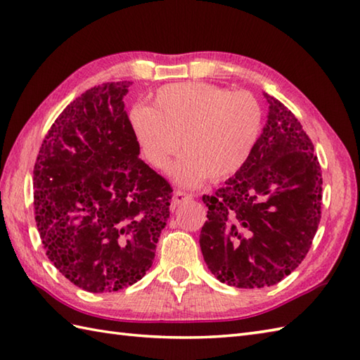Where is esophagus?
<instances>
[{
	"instance_id": "34e87169",
	"label": "esophagus",
	"mask_w": 360,
	"mask_h": 360,
	"mask_svg": "<svg viewBox=\"0 0 360 360\" xmlns=\"http://www.w3.org/2000/svg\"><path fill=\"white\" fill-rule=\"evenodd\" d=\"M192 198H193V195L184 192V190H174V193H173V205L176 207V205H179L181 202H186L188 200H192Z\"/></svg>"
}]
</instances>
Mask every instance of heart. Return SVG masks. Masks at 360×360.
<instances>
[{
	"mask_svg": "<svg viewBox=\"0 0 360 360\" xmlns=\"http://www.w3.org/2000/svg\"><path fill=\"white\" fill-rule=\"evenodd\" d=\"M129 125L148 162L164 170L173 167L174 179L198 186L207 178L227 179L248 162L258 142L263 110L246 91L209 83H173L160 88L155 106L137 103L129 110Z\"/></svg>",
	"mask_w": 360,
	"mask_h": 360,
	"instance_id": "1",
	"label": "heart"
}]
</instances>
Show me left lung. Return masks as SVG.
Here are the masks:
<instances>
[{
	"label": "left lung",
	"mask_w": 360,
	"mask_h": 360,
	"mask_svg": "<svg viewBox=\"0 0 360 360\" xmlns=\"http://www.w3.org/2000/svg\"><path fill=\"white\" fill-rule=\"evenodd\" d=\"M266 127L249 160L207 205L200 246L210 272L229 286L277 285L303 262L322 217V172L308 134L266 94Z\"/></svg>",
	"instance_id": "left-lung-1"
}]
</instances>
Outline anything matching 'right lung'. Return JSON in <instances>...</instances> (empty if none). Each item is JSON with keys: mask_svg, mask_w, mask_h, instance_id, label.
Masks as SVG:
<instances>
[{"mask_svg": "<svg viewBox=\"0 0 360 360\" xmlns=\"http://www.w3.org/2000/svg\"><path fill=\"white\" fill-rule=\"evenodd\" d=\"M102 83L56 119L34 167L35 223L46 255L75 286L134 285L155 259L173 188L139 158L124 96Z\"/></svg>", "mask_w": 360, "mask_h": 360, "instance_id": "obj_1", "label": "right lung"}]
</instances>
